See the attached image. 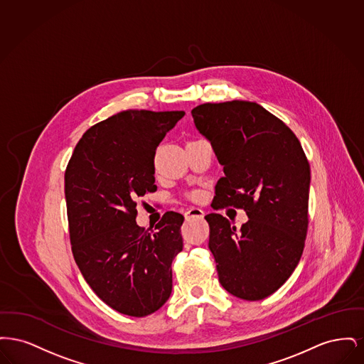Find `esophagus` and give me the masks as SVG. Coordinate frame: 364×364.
Here are the masks:
<instances>
[{
  "label": "esophagus",
  "instance_id": "obj_1",
  "mask_svg": "<svg viewBox=\"0 0 364 364\" xmlns=\"http://www.w3.org/2000/svg\"><path fill=\"white\" fill-rule=\"evenodd\" d=\"M186 220H192V218H203V215H205V213H203V210H200V208H191L186 211Z\"/></svg>",
  "mask_w": 364,
  "mask_h": 364
}]
</instances>
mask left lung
I'll use <instances>...</instances> for the list:
<instances>
[{
    "label": "left lung",
    "instance_id": "8db88e82",
    "mask_svg": "<svg viewBox=\"0 0 364 364\" xmlns=\"http://www.w3.org/2000/svg\"><path fill=\"white\" fill-rule=\"evenodd\" d=\"M191 114L225 173L214 208H242L248 217L240 229L221 214L205 217L220 282L239 299L262 300L291 277L303 254L309 161L294 132L257 102L199 105Z\"/></svg>",
    "mask_w": 364,
    "mask_h": 364
}]
</instances>
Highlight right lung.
I'll return each mask as SVG.
<instances>
[{
    "label": "right lung",
    "instance_id": "obj_1",
    "mask_svg": "<svg viewBox=\"0 0 364 364\" xmlns=\"http://www.w3.org/2000/svg\"><path fill=\"white\" fill-rule=\"evenodd\" d=\"M186 112L124 110L91 127L65 172L72 252L90 288L129 316L159 310L172 294L184 217L168 211L149 233L136 198L156 190V147Z\"/></svg>",
    "mask_w": 364,
    "mask_h": 364
}]
</instances>
